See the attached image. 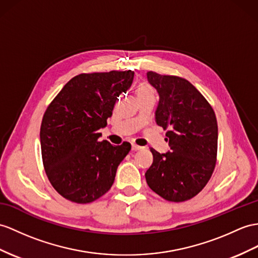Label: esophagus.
Segmentation results:
<instances>
[{
  "instance_id": "obj_1",
  "label": "esophagus",
  "mask_w": 258,
  "mask_h": 258,
  "mask_svg": "<svg viewBox=\"0 0 258 258\" xmlns=\"http://www.w3.org/2000/svg\"><path fill=\"white\" fill-rule=\"evenodd\" d=\"M131 148H133V150H134V151H138V150H140V149H142V147H139V146H137V144H135V143H133V146H131Z\"/></svg>"
}]
</instances>
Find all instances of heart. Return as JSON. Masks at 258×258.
Wrapping results in <instances>:
<instances>
[{"instance_id": "obj_1", "label": "heart", "mask_w": 258, "mask_h": 258, "mask_svg": "<svg viewBox=\"0 0 258 258\" xmlns=\"http://www.w3.org/2000/svg\"><path fill=\"white\" fill-rule=\"evenodd\" d=\"M136 93H137V96L140 97V96H144V95H149V94H153V91L148 84L141 83L138 85Z\"/></svg>"}]
</instances>
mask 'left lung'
Wrapping results in <instances>:
<instances>
[{
    "label": "left lung",
    "instance_id": "obj_1",
    "mask_svg": "<svg viewBox=\"0 0 258 258\" xmlns=\"http://www.w3.org/2000/svg\"><path fill=\"white\" fill-rule=\"evenodd\" d=\"M159 93L155 121L168 129L169 150L151 149L153 163L146 172L149 187L168 202L196 196L208 183L216 166L218 123L210 104L190 82L173 75L147 73Z\"/></svg>",
    "mask_w": 258,
    "mask_h": 258
}]
</instances>
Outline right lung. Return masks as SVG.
Here are the masks:
<instances>
[{
    "label": "right lung",
    "mask_w": 258,
    "mask_h": 258,
    "mask_svg": "<svg viewBox=\"0 0 258 258\" xmlns=\"http://www.w3.org/2000/svg\"><path fill=\"white\" fill-rule=\"evenodd\" d=\"M134 71L79 74L63 86L43 115L40 144L50 183L62 197L87 204L114 184L131 144L99 141L115 104L134 81Z\"/></svg>",
    "instance_id": "right-lung-1"
}]
</instances>
